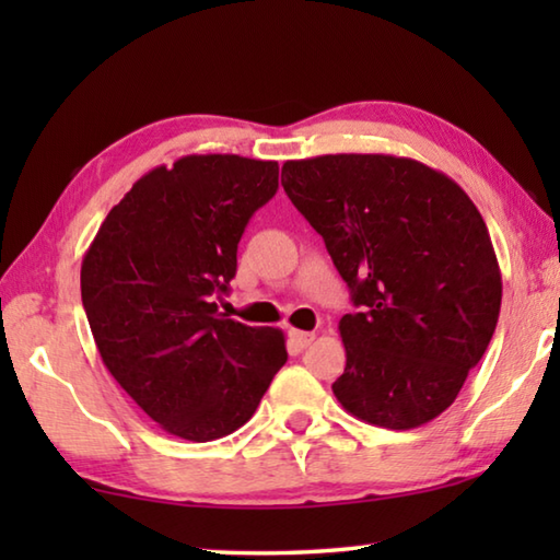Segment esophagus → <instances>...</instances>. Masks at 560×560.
Wrapping results in <instances>:
<instances>
[{
    "mask_svg": "<svg viewBox=\"0 0 560 560\" xmlns=\"http://www.w3.org/2000/svg\"><path fill=\"white\" fill-rule=\"evenodd\" d=\"M314 338H316V334H308V330H289V340H291V346L293 348H299V350H303V348H308L311 343H314Z\"/></svg>",
    "mask_w": 560,
    "mask_h": 560,
    "instance_id": "34e87169",
    "label": "esophagus"
}]
</instances>
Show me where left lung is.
<instances>
[{"label": "left lung", "instance_id": "left-lung-1", "mask_svg": "<svg viewBox=\"0 0 560 560\" xmlns=\"http://www.w3.org/2000/svg\"><path fill=\"white\" fill-rule=\"evenodd\" d=\"M281 185L324 236L358 314L340 318L343 410L412 430L457 400L494 336L501 271L469 195L412 158L287 160Z\"/></svg>", "mask_w": 560, "mask_h": 560}]
</instances>
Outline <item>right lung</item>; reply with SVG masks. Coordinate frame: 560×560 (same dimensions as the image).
I'll use <instances>...</instances> for the list:
<instances>
[{"label": "right lung", "mask_w": 560, "mask_h": 560, "mask_svg": "<svg viewBox=\"0 0 560 560\" xmlns=\"http://www.w3.org/2000/svg\"><path fill=\"white\" fill-rule=\"evenodd\" d=\"M279 187V163L185 155L113 207L81 264L103 365L165 432L212 442L249 420L287 363L279 328L217 311L246 222Z\"/></svg>", "instance_id": "add662e5"}]
</instances>
